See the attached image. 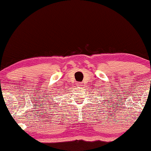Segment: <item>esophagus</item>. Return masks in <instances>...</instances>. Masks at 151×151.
<instances>
[{
    "label": "esophagus",
    "mask_w": 151,
    "mask_h": 151,
    "mask_svg": "<svg viewBox=\"0 0 151 151\" xmlns=\"http://www.w3.org/2000/svg\"><path fill=\"white\" fill-rule=\"evenodd\" d=\"M78 86H82V83H80L78 84Z\"/></svg>",
    "instance_id": "esophagus-1"
}]
</instances>
